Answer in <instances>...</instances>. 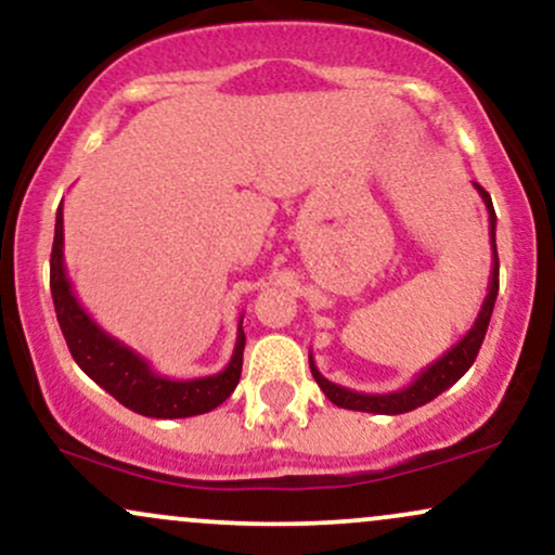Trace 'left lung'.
I'll list each match as a JSON object with an SVG mask.
<instances>
[{
    "label": "left lung",
    "mask_w": 555,
    "mask_h": 555,
    "mask_svg": "<svg viewBox=\"0 0 555 555\" xmlns=\"http://www.w3.org/2000/svg\"><path fill=\"white\" fill-rule=\"evenodd\" d=\"M478 194L486 202L488 210V223H491V249H493V259H491V280H488V296L483 306H480V314L475 319V324L467 330V335L462 337L457 345L447 350L444 356L436 358L431 366H426L415 376L408 387L397 389V392H387V395H366V392H356V389L340 387V384L324 379L319 374L314 358L309 356V366H311V376H314L319 389L327 395L330 402H335L337 408L345 410H361V413H376V415H400L408 413V410H415L426 402H431L434 397H439L444 389L452 387L454 382L465 376V371L473 366L475 358H478L480 345H483L488 322H491L493 306H496V296H499V251H496V212H493V202L491 194L486 192L483 186L475 184Z\"/></svg>",
    "instance_id": "8db88e82"
}]
</instances>
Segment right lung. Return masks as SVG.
Returning a JSON list of instances; mask_svg holds the SVG:
<instances>
[{"label":"right lung","mask_w":555,"mask_h":555,"mask_svg":"<svg viewBox=\"0 0 555 555\" xmlns=\"http://www.w3.org/2000/svg\"><path fill=\"white\" fill-rule=\"evenodd\" d=\"M51 298L59 327L75 363L103 387L124 408L147 418H192V415L210 413L231 397L241 379V363H244L246 335L238 322L236 348L223 371L197 379H171L163 376L142 358L137 350L108 335L95 322L82 304L77 301L75 291L64 267V212L62 205L56 210L54 246H51Z\"/></svg>","instance_id":"1"}]
</instances>
